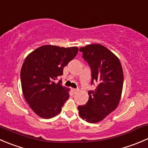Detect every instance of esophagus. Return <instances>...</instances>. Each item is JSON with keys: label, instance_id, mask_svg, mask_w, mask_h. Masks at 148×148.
Here are the masks:
<instances>
[{"label": "esophagus", "instance_id": "obj_1", "mask_svg": "<svg viewBox=\"0 0 148 148\" xmlns=\"http://www.w3.org/2000/svg\"><path fill=\"white\" fill-rule=\"evenodd\" d=\"M71 92H72L74 94H75V93H77V92H78V90H77V89H74V88H71Z\"/></svg>", "mask_w": 148, "mask_h": 148}]
</instances>
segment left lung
<instances>
[{
    "label": "left lung",
    "mask_w": 148,
    "mask_h": 148,
    "mask_svg": "<svg viewBox=\"0 0 148 148\" xmlns=\"http://www.w3.org/2000/svg\"><path fill=\"white\" fill-rule=\"evenodd\" d=\"M79 51L91 69V84H98L95 90L89 91L87 103L77 108L83 120L97 123L119 106L124 83L122 66L118 57L100 44L82 47Z\"/></svg>",
    "instance_id": "obj_1"
}]
</instances>
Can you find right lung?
I'll return each instance as SVG.
<instances>
[{
  "label": "right lung",
  "mask_w": 148,
  "mask_h": 148,
  "mask_svg": "<svg viewBox=\"0 0 148 148\" xmlns=\"http://www.w3.org/2000/svg\"><path fill=\"white\" fill-rule=\"evenodd\" d=\"M77 47L63 48L45 45L30 53L21 69L22 92L32 110L40 117L58 115L69 97V88L56 82L64 68L78 53Z\"/></svg>",
  "instance_id": "1"
}]
</instances>
